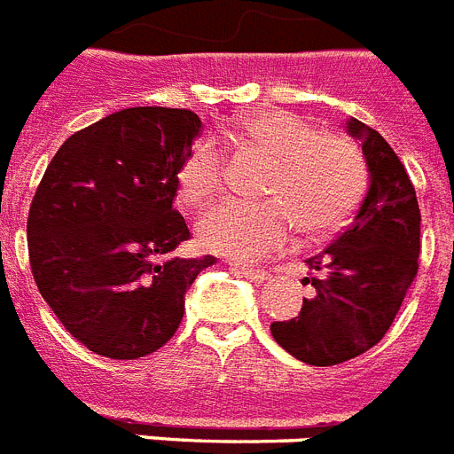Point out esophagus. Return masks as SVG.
I'll use <instances>...</instances> for the list:
<instances>
[{"instance_id": "obj_1", "label": "esophagus", "mask_w": 454, "mask_h": 454, "mask_svg": "<svg viewBox=\"0 0 454 454\" xmlns=\"http://www.w3.org/2000/svg\"><path fill=\"white\" fill-rule=\"evenodd\" d=\"M238 268V272L242 274V277H247L249 281H254V284H262V281L268 279L270 274L265 272V270H256V268H242V265H235Z\"/></svg>"}]
</instances>
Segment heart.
I'll list each match as a JSON object with an SVG mask.
<instances>
[{"instance_id":"heart-1","label":"heart","mask_w":454,"mask_h":454,"mask_svg":"<svg viewBox=\"0 0 454 454\" xmlns=\"http://www.w3.org/2000/svg\"><path fill=\"white\" fill-rule=\"evenodd\" d=\"M242 136L277 156L265 184L268 200H221L196 223L198 245L235 261H256L284 247L298 226L325 238L344 226L367 184L364 159L353 140L321 133L286 110L256 113L242 121ZM177 192L189 207L207 203L223 182V154L198 140L182 159Z\"/></svg>"}]
</instances>
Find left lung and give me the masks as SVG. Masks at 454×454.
<instances>
[{
	"mask_svg": "<svg viewBox=\"0 0 454 454\" xmlns=\"http://www.w3.org/2000/svg\"><path fill=\"white\" fill-rule=\"evenodd\" d=\"M363 145L369 186L344 233L307 258L311 298L291 321L270 325L293 357L330 367L363 356L390 330L418 274L420 207L411 177L379 131L348 120Z\"/></svg>",
	"mask_w": 454,
	"mask_h": 454,
	"instance_id": "1",
	"label": "left lung"
}]
</instances>
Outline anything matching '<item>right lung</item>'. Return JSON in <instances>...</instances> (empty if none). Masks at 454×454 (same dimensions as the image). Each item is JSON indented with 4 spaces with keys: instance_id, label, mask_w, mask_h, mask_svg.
I'll list each match as a JSON object with an SVG mask.
<instances>
[{
    "instance_id": "obj_1",
    "label": "right lung",
    "mask_w": 454,
    "mask_h": 454,
    "mask_svg": "<svg viewBox=\"0 0 454 454\" xmlns=\"http://www.w3.org/2000/svg\"><path fill=\"white\" fill-rule=\"evenodd\" d=\"M200 133L184 108H124L75 131L52 156L27 216L39 293L80 344L136 360L180 327L186 288L215 256L177 258L182 159Z\"/></svg>"
}]
</instances>
